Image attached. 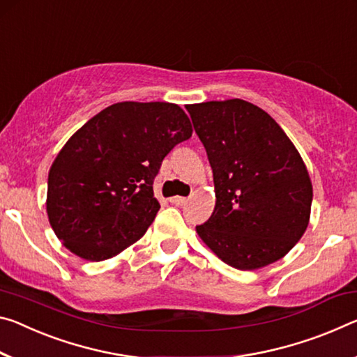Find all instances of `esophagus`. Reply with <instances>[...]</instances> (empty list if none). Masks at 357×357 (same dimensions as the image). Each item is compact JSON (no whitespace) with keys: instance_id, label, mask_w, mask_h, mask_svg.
<instances>
[{"instance_id":"obj_1","label":"esophagus","mask_w":357,"mask_h":357,"mask_svg":"<svg viewBox=\"0 0 357 357\" xmlns=\"http://www.w3.org/2000/svg\"><path fill=\"white\" fill-rule=\"evenodd\" d=\"M169 203H173V205L176 206H183L188 203V199H185V197H172V199H169Z\"/></svg>"}]
</instances>
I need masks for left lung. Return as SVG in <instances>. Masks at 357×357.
I'll use <instances>...</instances> for the list:
<instances>
[{
	"mask_svg": "<svg viewBox=\"0 0 357 357\" xmlns=\"http://www.w3.org/2000/svg\"><path fill=\"white\" fill-rule=\"evenodd\" d=\"M213 168L216 206L197 234L238 270L273 264L308 227L313 188L282 128L245 100L189 105Z\"/></svg>",
	"mask_w": 357,
	"mask_h": 357,
	"instance_id": "1",
	"label": "left lung"
}]
</instances>
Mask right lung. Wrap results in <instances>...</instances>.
Returning <instances> with one entry per match:
<instances>
[{"label":"right lung","instance_id":"obj_1","mask_svg":"<svg viewBox=\"0 0 357 357\" xmlns=\"http://www.w3.org/2000/svg\"><path fill=\"white\" fill-rule=\"evenodd\" d=\"M192 137L178 105L122 101L66 141L47 181V216L76 256L109 259L146 234L160 208L152 184L162 160Z\"/></svg>","mask_w":357,"mask_h":357}]
</instances>
